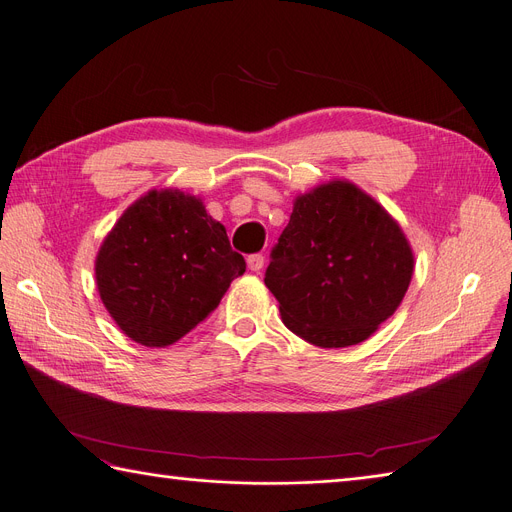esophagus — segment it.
<instances>
[{
    "instance_id": "1",
    "label": "esophagus",
    "mask_w": 512,
    "mask_h": 512,
    "mask_svg": "<svg viewBox=\"0 0 512 512\" xmlns=\"http://www.w3.org/2000/svg\"><path fill=\"white\" fill-rule=\"evenodd\" d=\"M263 261H266V259H263V255H249V257H246V266H249V270L251 272H261L263 270Z\"/></svg>"
}]
</instances>
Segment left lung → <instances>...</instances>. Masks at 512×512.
<instances>
[{
	"label": "left lung",
	"mask_w": 512,
	"mask_h": 512,
	"mask_svg": "<svg viewBox=\"0 0 512 512\" xmlns=\"http://www.w3.org/2000/svg\"><path fill=\"white\" fill-rule=\"evenodd\" d=\"M411 244L386 208L348 179L299 194L266 270L295 335L318 348L369 339L409 289Z\"/></svg>",
	"instance_id": "8db88e82"
}]
</instances>
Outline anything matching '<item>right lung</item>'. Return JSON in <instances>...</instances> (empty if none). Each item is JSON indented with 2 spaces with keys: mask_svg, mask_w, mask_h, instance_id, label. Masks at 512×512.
<instances>
[{
  "mask_svg": "<svg viewBox=\"0 0 512 512\" xmlns=\"http://www.w3.org/2000/svg\"><path fill=\"white\" fill-rule=\"evenodd\" d=\"M246 270L200 196L149 189L103 238L94 280L109 316L147 348L179 342Z\"/></svg>",
  "mask_w": 512,
  "mask_h": 512,
  "instance_id": "obj_1",
  "label": "right lung"
}]
</instances>
